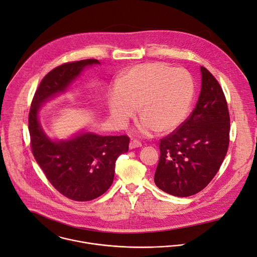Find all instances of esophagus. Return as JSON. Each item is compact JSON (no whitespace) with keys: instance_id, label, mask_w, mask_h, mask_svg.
Wrapping results in <instances>:
<instances>
[{"instance_id":"34e87169","label":"esophagus","mask_w":257,"mask_h":257,"mask_svg":"<svg viewBox=\"0 0 257 257\" xmlns=\"http://www.w3.org/2000/svg\"><path fill=\"white\" fill-rule=\"evenodd\" d=\"M142 147V143L139 140H133L130 143V149H135V148H140Z\"/></svg>"}]
</instances>
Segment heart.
Here are the masks:
<instances>
[{"label": "heart", "mask_w": 257, "mask_h": 257, "mask_svg": "<svg viewBox=\"0 0 257 257\" xmlns=\"http://www.w3.org/2000/svg\"><path fill=\"white\" fill-rule=\"evenodd\" d=\"M194 93V80L187 70L163 62L144 63L119 76L115 91L109 95L108 107L120 124L126 123L139 107L142 119L138 131L152 136L157 131L172 132L185 120Z\"/></svg>", "instance_id": "b5f03b06"}]
</instances>
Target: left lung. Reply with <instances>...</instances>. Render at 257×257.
Segmentation results:
<instances>
[{"label": "left lung", "mask_w": 257, "mask_h": 257, "mask_svg": "<svg viewBox=\"0 0 257 257\" xmlns=\"http://www.w3.org/2000/svg\"><path fill=\"white\" fill-rule=\"evenodd\" d=\"M201 92L189 117L160 139L154 182L177 197L203 190L217 174L230 143V113L217 79L201 66Z\"/></svg>", "instance_id": "8db88e82"}]
</instances>
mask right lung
Wrapping results in <instances>:
<instances>
[{
	"instance_id": "right-lung-1",
	"label": "right lung",
	"mask_w": 257,
	"mask_h": 257,
	"mask_svg": "<svg viewBox=\"0 0 257 257\" xmlns=\"http://www.w3.org/2000/svg\"><path fill=\"white\" fill-rule=\"evenodd\" d=\"M97 59L67 62L51 70L41 81L28 115L31 146L38 164L52 186L74 201H90L112 185L115 161L128 151L130 138L83 133L67 141H52L43 132L39 110L49 98L66 90L85 66Z\"/></svg>"
}]
</instances>
